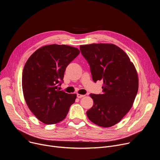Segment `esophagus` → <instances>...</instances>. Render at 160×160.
I'll return each mask as SVG.
<instances>
[{
    "label": "esophagus",
    "instance_id": "1",
    "mask_svg": "<svg viewBox=\"0 0 160 160\" xmlns=\"http://www.w3.org/2000/svg\"><path fill=\"white\" fill-rule=\"evenodd\" d=\"M85 96V95H82V94H77V98H83Z\"/></svg>",
    "mask_w": 160,
    "mask_h": 160
}]
</instances>
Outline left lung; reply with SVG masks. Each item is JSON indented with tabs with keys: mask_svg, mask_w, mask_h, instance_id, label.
Listing matches in <instances>:
<instances>
[{
	"mask_svg": "<svg viewBox=\"0 0 160 160\" xmlns=\"http://www.w3.org/2000/svg\"><path fill=\"white\" fill-rule=\"evenodd\" d=\"M80 50L90 65L93 80L103 82L102 93L90 95L94 104L87 116L98 126L111 127L132 107L139 88L138 72L127 54L116 45H82Z\"/></svg>",
	"mask_w": 160,
	"mask_h": 160,
	"instance_id": "obj_1",
	"label": "left lung"
}]
</instances>
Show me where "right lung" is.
<instances>
[{
	"label": "right lung",
	"mask_w": 160,
	"mask_h": 160,
	"mask_svg": "<svg viewBox=\"0 0 160 160\" xmlns=\"http://www.w3.org/2000/svg\"><path fill=\"white\" fill-rule=\"evenodd\" d=\"M80 51L66 45H45L34 52L22 71V88L27 104L36 118L52 125L63 120L77 98L58 89L67 66Z\"/></svg>",
	"instance_id": "1"
}]
</instances>
